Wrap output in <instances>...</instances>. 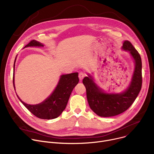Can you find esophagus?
Instances as JSON below:
<instances>
[{"label": "esophagus", "instance_id": "esophagus-1", "mask_svg": "<svg viewBox=\"0 0 154 154\" xmlns=\"http://www.w3.org/2000/svg\"><path fill=\"white\" fill-rule=\"evenodd\" d=\"M85 76V74L83 72H80L79 74V78L80 80H82L84 78Z\"/></svg>", "mask_w": 154, "mask_h": 154}]
</instances>
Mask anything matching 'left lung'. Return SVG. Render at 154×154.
I'll use <instances>...</instances> for the list:
<instances>
[{
  "label": "left lung",
  "instance_id": "1",
  "mask_svg": "<svg viewBox=\"0 0 154 154\" xmlns=\"http://www.w3.org/2000/svg\"><path fill=\"white\" fill-rule=\"evenodd\" d=\"M122 51L128 52L135 63L134 71L127 88L121 93H106L97 85L91 75L88 74L83 80L90 107L98 116L111 117L119 115L134 103L142 85V62L141 57L128 41H123Z\"/></svg>",
  "mask_w": 154,
  "mask_h": 154
}]
</instances>
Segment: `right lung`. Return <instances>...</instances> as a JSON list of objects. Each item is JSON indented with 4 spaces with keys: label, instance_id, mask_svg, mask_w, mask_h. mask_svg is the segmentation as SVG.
Segmentation results:
<instances>
[{
    "label": "right lung",
    "instance_id": "1",
    "mask_svg": "<svg viewBox=\"0 0 154 154\" xmlns=\"http://www.w3.org/2000/svg\"><path fill=\"white\" fill-rule=\"evenodd\" d=\"M28 47L41 48L44 47L43 44L36 40L31 41L24 48ZM17 55L15 58L13 66V86L14 90V68ZM78 72H74L60 75L57 86L45 100L42 102L30 105L22 100L16 93L19 100L35 116L44 119H52L58 117L64 111L67 105L71 94L74 87L78 84L79 79ZM16 92V91H15Z\"/></svg>",
    "mask_w": 154,
    "mask_h": 154
}]
</instances>
